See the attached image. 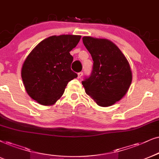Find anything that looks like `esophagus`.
I'll use <instances>...</instances> for the list:
<instances>
[{"instance_id": "esophagus-1", "label": "esophagus", "mask_w": 159, "mask_h": 159, "mask_svg": "<svg viewBox=\"0 0 159 159\" xmlns=\"http://www.w3.org/2000/svg\"><path fill=\"white\" fill-rule=\"evenodd\" d=\"M83 76V72H80L78 73V78H81Z\"/></svg>"}]
</instances>
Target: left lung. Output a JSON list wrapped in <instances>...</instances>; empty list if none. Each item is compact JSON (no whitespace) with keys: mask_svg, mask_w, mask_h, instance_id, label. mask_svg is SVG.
Returning <instances> with one entry per match:
<instances>
[{"mask_svg":"<svg viewBox=\"0 0 159 159\" xmlns=\"http://www.w3.org/2000/svg\"><path fill=\"white\" fill-rule=\"evenodd\" d=\"M83 43L93 60L91 75L81 82L86 93L98 106L113 105L122 99L131 84L128 60L110 40L84 37Z\"/></svg>","mask_w":159,"mask_h":159,"instance_id":"1","label":"left lung"}]
</instances>
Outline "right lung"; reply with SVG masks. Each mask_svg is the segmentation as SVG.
<instances>
[{
    "label": "right lung",
    "mask_w": 159,
    "mask_h": 159,
    "mask_svg": "<svg viewBox=\"0 0 159 159\" xmlns=\"http://www.w3.org/2000/svg\"><path fill=\"white\" fill-rule=\"evenodd\" d=\"M81 36H52L34 48L24 61L21 76L29 95L45 106L53 104L63 94L68 82L78 77L71 70L70 52Z\"/></svg>",
    "instance_id": "obj_1"
}]
</instances>
